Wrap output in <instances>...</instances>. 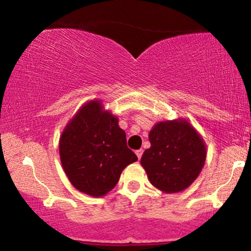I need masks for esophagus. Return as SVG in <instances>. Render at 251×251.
Segmentation results:
<instances>
[{
  "instance_id": "34e87169",
  "label": "esophagus",
  "mask_w": 251,
  "mask_h": 251,
  "mask_svg": "<svg viewBox=\"0 0 251 251\" xmlns=\"http://www.w3.org/2000/svg\"><path fill=\"white\" fill-rule=\"evenodd\" d=\"M136 155H137V157H138V159L140 160V157H142V155H143V150H142V149L137 150V151H136Z\"/></svg>"
}]
</instances>
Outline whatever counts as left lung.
<instances>
[{"label":"left lung","mask_w":251,"mask_h":251,"mask_svg":"<svg viewBox=\"0 0 251 251\" xmlns=\"http://www.w3.org/2000/svg\"><path fill=\"white\" fill-rule=\"evenodd\" d=\"M151 147L140 164L151 184L167 194L190 187L200 175L207 157L202 136L185 118L159 121L151 129Z\"/></svg>","instance_id":"left-lung-1"}]
</instances>
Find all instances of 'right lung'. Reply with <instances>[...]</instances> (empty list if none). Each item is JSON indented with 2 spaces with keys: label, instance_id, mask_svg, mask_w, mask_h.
I'll return each mask as SVG.
<instances>
[{
  "label": "right lung",
  "instance_id": "add662e5",
  "mask_svg": "<svg viewBox=\"0 0 251 251\" xmlns=\"http://www.w3.org/2000/svg\"><path fill=\"white\" fill-rule=\"evenodd\" d=\"M60 162L70 183L82 193L105 197L121 173L138 157L126 146L119 119L100 99L88 100L66 123L59 138Z\"/></svg>",
  "mask_w": 251,
  "mask_h": 251
}]
</instances>
